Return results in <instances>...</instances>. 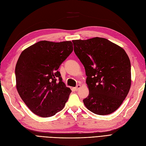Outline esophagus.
Returning a JSON list of instances; mask_svg holds the SVG:
<instances>
[{
	"label": "esophagus",
	"mask_w": 146,
	"mask_h": 146,
	"mask_svg": "<svg viewBox=\"0 0 146 146\" xmlns=\"http://www.w3.org/2000/svg\"><path fill=\"white\" fill-rule=\"evenodd\" d=\"M80 87H81L80 85H77L76 86V87L74 88V89H75V90H76V91H78V90L80 88Z\"/></svg>",
	"instance_id": "34e87169"
}]
</instances>
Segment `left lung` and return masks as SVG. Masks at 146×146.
Segmentation results:
<instances>
[{"label": "left lung", "instance_id": "obj_1", "mask_svg": "<svg viewBox=\"0 0 146 146\" xmlns=\"http://www.w3.org/2000/svg\"><path fill=\"white\" fill-rule=\"evenodd\" d=\"M74 52L84 65L89 88L83 100L98 115L115 111L131 86V63L125 51L108 39L94 37L72 40Z\"/></svg>", "mask_w": 146, "mask_h": 146}]
</instances>
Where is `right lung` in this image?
<instances>
[{"instance_id":"add662e5","label":"right lung","mask_w":146,"mask_h":146,"mask_svg":"<svg viewBox=\"0 0 146 146\" xmlns=\"http://www.w3.org/2000/svg\"><path fill=\"white\" fill-rule=\"evenodd\" d=\"M72 51L70 41L42 40L19 56L15 68L17 91L35 115L52 117L64 108L71 90L58 70Z\"/></svg>"}]
</instances>
